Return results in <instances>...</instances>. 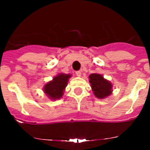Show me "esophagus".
Listing matches in <instances>:
<instances>
[{
	"label": "esophagus",
	"instance_id": "34e87169",
	"mask_svg": "<svg viewBox=\"0 0 150 150\" xmlns=\"http://www.w3.org/2000/svg\"><path fill=\"white\" fill-rule=\"evenodd\" d=\"M75 73H76V75L78 77H81V71H77Z\"/></svg>",
	"mask_w": 150,
	"mask_h": 150
}]
</instances>
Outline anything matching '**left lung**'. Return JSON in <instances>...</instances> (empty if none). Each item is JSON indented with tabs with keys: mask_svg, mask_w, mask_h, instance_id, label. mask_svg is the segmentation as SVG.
Returning a JSON list of instances; mask_svg holds the SVG:
<instances>
[{
	"mask_svg": "<svg viewBox=\"0 0 150 150\" xmlns=\"http://www.w3.org/2000/svg\"><path fill=\"white\" fill-rule=\"evenodd\" d=\"M93 93L96 98L104 99L112 93V84L101 74L92 73L88 76Z\"/></svg>",
	"mask_w": 150,
	"mask_h": 150,
	"instance_id": "8db88e82",
	"label": "left lung"
}]
</instances>
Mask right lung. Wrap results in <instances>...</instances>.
Wrapping results in <instances>:
<instances>
[{"instance_id": "obj_1", "label": "right lung", "mask_w": 150, "mask_h": 150, "mask_svg": "<svg viewBox=\"0 0 150 150\" xmlns=\"http://www.w3.org/2000/svg\"><path fill=\"white\" fill-rule=\"evenodd\" d=\"M72 77L70 74L59 73L54 77L52 81H48L43 86V91L51 100H57L62 97L68 81Z\"/></svg>"}]
</instances>
